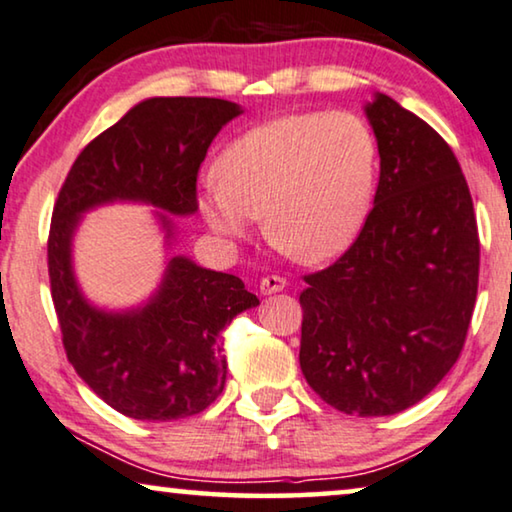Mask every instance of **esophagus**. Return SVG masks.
Masks as SVG:
<instances>
[{
	"label": "esophagus",
	"instance_id": "34e87169",
	"mask_svg": "<svg viewBox=\"0 0 512 512\" xmlns=\"http://www.w3.org/2000/svg\"><path fill=\"white\" fill-rule=\"evenodd\" d=\"M285 287H287L285 278H280V276H266L259 280V292H262L264 297H269V294H276V292H283Z\"/></svg>",
	"mask_w": 512,
	"mask_h": 512
}]
</instances>
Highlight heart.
<instances>
[{"label": "heart", "instance_id": "obj_1", "mask_svg": "<svg viewBox=\"0 0 512 512\" xmlns=\"http://www.w3.org/2000/svg\"><path fill=\"white\" fill-rule=\"evenodd\" d=\"M199 190L206 225L243 239L262 218L266 239L299 262L341 257L369 220L378 141L350 111L292 113L248 129L222 150Z\"/></svg>", "mask_w": 512, "mask_h": 512}]
</instances>
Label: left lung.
<instances>
[{
  "label": "left lung",
  "mask_w": 512,
  "mask_h": 512,
  "mask_svg": "<svg viewBox=\"0 0 512 512\" xmlns=\"http://www.w3.org/2000/svg\"><path fill=\"white\" fill-rule=\"evenodd\" d=\"M380 178L352 248L301 292L304 378L348 415L422 401L464 348L480 241L466 178L448 143L392 97L364 104Z\"/></svg>",
  "instance_id": "8db88e82"
}]
</instances>
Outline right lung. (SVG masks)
I'll return each instance as SVG.
<instances>
[{"instance_id":"1","label":"right lung","mask_w":512,"mask_h":512,"mask_svg":"<svg viewBox=\"0 0 512 512\" xmlns=\"http://www.w3.org/2000/svg\"><path fill=\"white\" fill-rule=\"evenodd\" d=\"M241 113L227 99H143L83 148L57 197L48 273L64 350L85 385L134 420L169 422L211 406L227 380L220 331L259 306L241 278L174 253L173 215L197 213V171L206 150ZM111 203L153 205L168 248L154 294L127 309L90 302L73 269L82 215Z\"/></svg>"}]
</instances>
